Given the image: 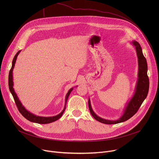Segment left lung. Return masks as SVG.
Instances as JSON below:
<instances>
[{"mask_svg": "<svg viewBox=\"0 0 159 159\" xmlns=\"http://www.w3.org/2000/svg\"><path fill=\"white\" fill-rule=\"evenodd\" d=\"M132 44L135 47L136 52H137L138 57L139 78L137 82V85H136L134 94L125 107L122 116L118 120H108L101 118V117L97 116L93 111L91 104H90V99H89L88 104L90 114L92 115L95 120L102 123L112 125L127 121L138 111L143 101L147 96L149 89V79L147 75L148 67L147 60L142 53V49L140 47V44L136 41H133Z\"/></svg>", "mask_w": 159, "mask_h": 159, "instance_id": "1", "label": "left lung"}]
</instances>
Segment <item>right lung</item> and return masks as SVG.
<instances>
[{
	"mask_svg": "<svg viewBox=\"0 0 159 159\" xmlns=\"http://www.w3.org/2000/svg\"><path fill=\"white\" fill-rule=\"evenodd\" d=\"M20 51H19L16 55L14 56L13 60H12V67L9 71V90L10 91L14 98V101L16 102V104L18 108L19 111L20 112V114L23 116L26 119H27L28 120H29L30 121L33 122V123H39V124H48V123H50L52 122H54L57 120H58L63 115V113L64 112L65 108H66V101L68 100V98H69V96L70 95V94L71 93V92L72 91V90L74 88H71L69 92L67 93L66 95V98H65V107L63 109V111L58 114L57 116H52V117H42V116H36L35 115H33V113L29 112L27 109H26V108L22 106V103L20 102V101H19L16 93H15L14 88H13V77H12V71L14 69V67L16 63V61L17 59V57L19 55V53H20Z\"/></svg>",
	"mask_w": 159,
	"mask_h": 159,
	"instance_id": "1",
	"label": "right lung"
}]
</instances>
